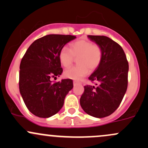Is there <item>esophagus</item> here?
<instances>
[{"instance_id":"34e87169","label":"esophagus","mask_w":148,"mask_h":148,"mask_svg":"<svg viewBox=\"0 0 148 148\" xmlns=\"http://www.w3.org/2000/svg\"><path fill=\"white\" fill-rule=\"evenodd\" d=\"M73 83H74V86L77 85V84H81V83L79 82H78V81H74V82H73Z\"/></svg>"}]
</instances>
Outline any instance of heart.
<instances>
[{
  "instance_id": "b5f03b06",
  "label": "heart",
  "mask_w": 148,
  "mask_h": 148,
  "mask_svg": "<svg viewBox=\"0 0 148 148\" xmlns=\"http://www.w3.org/2000/svg\"><path fill=\"white\" fill-rule=\"evenodd\" d=\"M58 56L60 62L64 67L70 66L74 58L78 57V65L68 68L64 71V74L68 79L79 80L88 74L89 69L92 71L98 67L102 60L103 52L99 45L82 38L71 43L69 49L63 47L60 50Z\"/></svg>"
}]
</instances>
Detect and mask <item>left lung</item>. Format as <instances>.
I'll return each instance as SVG.
<instances>
[{
    "mask_svg": "<svg viewBox=\"0 0 148 148\" xmlns=\"http://www.w3.org/2000/svg\"><path fill=\"white\" fill-rule=\"evenodd\" d=\"M101 48L100 65L88 77L96 82L86 85L80 98V105L88 114L103 118L112 114L121 103L128 86L129 63L120 45L105 36H88Z\"/></svg>",
    "mask_w": 148,
    "mask_h": 148,
    "instance_id": "left-lung-1",
    "label": "left lung"
}]
</instances>
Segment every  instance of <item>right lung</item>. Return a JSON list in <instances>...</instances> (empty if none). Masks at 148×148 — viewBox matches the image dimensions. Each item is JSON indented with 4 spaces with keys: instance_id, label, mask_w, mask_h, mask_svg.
<instances>
[{
    "instance_id": "right-lung-1",
    "label": "right lung",
    "mask_w": 148,
    "mask_h": 148,
    "mask_svg": "<svg viewBox=\"0 0 148 148\" xmlns=\"http://www.w3.org/2000/svg\"><path fill=\"white\" fill-rule=\"evenodd\" d=\"M74 36L50 34L36 40L29 47L19 66V92L26 106L35 116L48 118L58 113L73 88L71 79L53 83L62 68L59 52Z\"/></svg>"
}]
</instances>
